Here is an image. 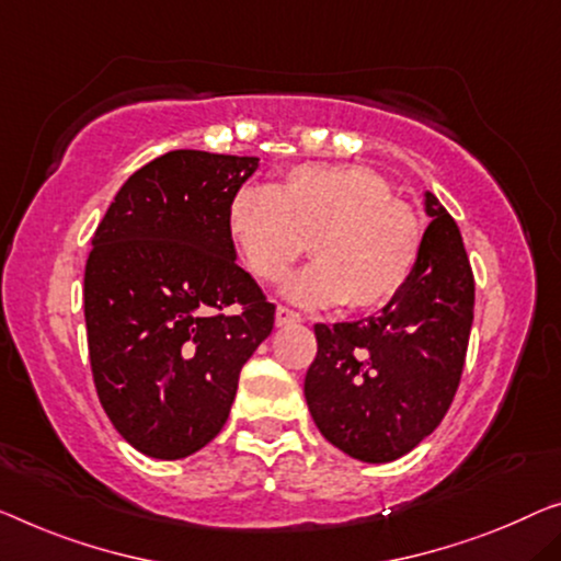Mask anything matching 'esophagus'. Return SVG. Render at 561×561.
Returning <instances> with one entry per match:
<instances>
[{
    "label": "esophagus",
    "instance_id": "obj_1",
    "mask_svg": "<svg viewBox=\"0 0 561 561\" xmlns=\"http://www.w3.org/2000/svg\"><path fill=\"white\" fill-rule=\"evenodd\" d=\"M274 322H277V328H284V324H297V322H302V314L295 312V309L279 305L277 312H274Z\"/></svg>",
    "mask_w": 561,
    "mask_h": 561
}]
</instances>
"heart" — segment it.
Here are the masks:
<instances>
[{
  "instance_id": "b5f03b06",
  "label": "heart",
  "mask_w": 561,
  "mask_h": 561,
  "mask_svg": "<svg viewBox=\"0 0 561 561\" xmlns=\"http://www.w3.org/2000/svg\"><path fill=\"white\" fill-rule=\"evenodd\" d=\"M229 237L252 277L279 282L299 256H317L289 282L302 305H386L411 279L423 247L421 221L390 183L365 165L302 163L231 198Z\"/></svg>"
}]
</instances>
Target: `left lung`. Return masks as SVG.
I'll return each mask as SVG.
<instances>
[{
	"label": "left lung",
	"mask_w": 561,
	"mask_h": 561,
	"mask_svg": "<svg viewBox=\"0 0 561 561\" xmlns=\"http://www.w3.org/2000/svg\"><path fill=\"white\" fill-rule=\"evenodd\" d=\"M431 216L411 279L382 312L314 324L305 398L342 454L388 463L438 428L461 382L473 322V272L461 231L425 191Z\"/></svg>",
	"instance_id": "left-lung-1"
}]
</instances>
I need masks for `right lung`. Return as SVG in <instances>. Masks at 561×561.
<instances>
[{
	"label": "right lung",
	"instance_id": "obj_1",
	"mask_svg": "<svg viewBox=\"0 0 561 561\" xmlns=\"http://www.w3.org/2000/svg\"><path fill=\"white\" fill-rule=\"evenodd\" d=\"M254 156L171 150L107 208L85 264L93 380L115 431L150 458L219 436L239 373L274 328V305L237 264L229 206ZM237 304V313H224Z\"/></svg>",
	"mask_w": 561,
	"mask_h": 561
}]
</instances>
